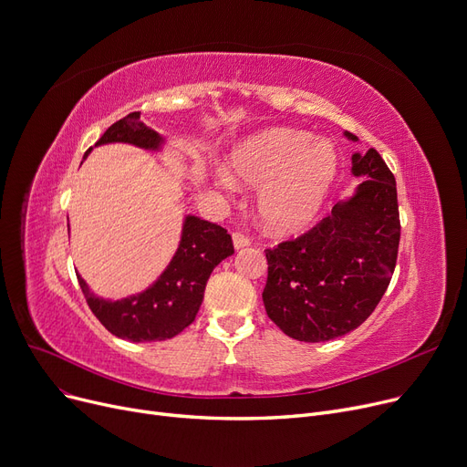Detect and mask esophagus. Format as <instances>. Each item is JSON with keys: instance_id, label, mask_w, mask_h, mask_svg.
<instances>
[{"instance_id": "1", "label": "esophagus", "mask_w": 467, "mask_h": 467, "mask_svg": "<svg viewBox=\"0 0 467 467\" xmlns=\"http://www.w3.org/2000/svg\"><path fill=\"white\" fill-rule=\"evenodd\" d=\"M233 244H234L236 250H242V248L250 246L252 240H250L246 234H244V233H233Z\"/></svg>"}]
</instances>
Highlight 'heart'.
Returning <instances> with one entry per match:
<instances>
[{
  "label": "heart",
  "instance_id": "1",
  "mask_svg": "<svg viewBox=\"0 0 467 467\" xmlns=\"http://www.w3.org/2000/svg\"><path fill=\"white\" fill-rule=\"evenodd\" d=\"M296 130H268L234 151L231 168L246 185L261 187L255 212L265 231L296 233L324 206L337 176V153L326 141ZM227 187L234 185L227 171Z\"/></svg>",
  "mask_w": 467,
  "mask_h": 467
}]
</instances>
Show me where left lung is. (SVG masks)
<instances>
[{"label":"left lung","instance_id":"8db88e82","mask_svg":"<svg viewBox=\"0 0 467 467\" xmlns=\"http://www.w3.org/2000/svg\"><path fill=\"white\" fill-rule=\"evenodd\" d=\"M352 174L367 178L352 199L301 236L265 250V310L296 340L326 342L354 331L394 275L401 236L396 178L373 147L352 155Z\"/></svg>","mask_w":467,"mask_h":467}]
</instances>
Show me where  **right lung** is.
<instances>
[{"mask_svg":"<svg viewBox=\"0 0 467 467\" xmlns=\"http://www.w3.org/2000/svg\"><path fill=\"white\" fill-rule=\"evenodd\" d=\"M115 141L132 143L143 150H159L162 138L145 127L140 111H134L113 122L96 145ZM233 254L234 246L227 229L187 215L174 259L159 280L138 296L106 301L96 297L81 276L78 280L92 314L109 333L132 342L166 340L194 322L212 271Z\"/></svg>","mask_w":467,"mask_h":467,"instance_id":"1","label":"right lung"}]
</instances>
